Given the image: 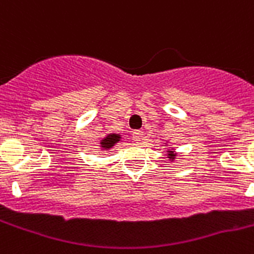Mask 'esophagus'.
Listing matches in <instances>:
<instances>
[{"label":"esophagus","instance_id":"34e87169","mask_svg":"<svg viewBox=\"0 0 254 254\" xmlns=\"http://www.w3.org/2000/svg\"><path fill=\"white\" fill-rule=\"evenodd\" d=\"M131 138H133L135 142H139L143 139V131L142 130H134L133 134H131Z\"/></svg>","mask_w":254,"mask_h":254}]
</instances>
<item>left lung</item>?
<instances>
[{
    "label": "left lung",
    "instance_id": "8db88e82",
    "mask_svg": "<svg viewBox=\"0 0 254 254\" xmlns=\"http://www.w3.org/2000/svg\"><path fill=\"white\" fill-rule=\"evenodd\" d=\"M167 156L170 158L171 162H174L175 158H176V152H175L174 147H172V148H168V150H167Z\"/></svg>",
    "mask_w": 254,
    "mask_h": 254
}]
</instances>
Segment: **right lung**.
<instances>
[{"instance_id":"1","label":"right lung","mask_w":254,"mask_h":254,"mask_svg":"<svg viewBox=\"0 0 254 254\" xmlns=\"http://www.w3.org/2000/svg\"><path fill=\"white\" fill-rule=\"evenodd\" d=\"M120 139H121L120 134H115V133L107 134L106 137L103 138L102 141H100L102 150H109V148H112L113 146L116 145L117 142H120Z\"/></svg>"}]
</instances>
